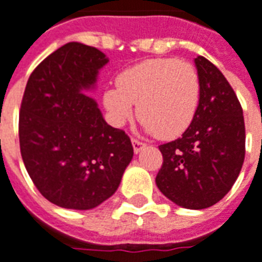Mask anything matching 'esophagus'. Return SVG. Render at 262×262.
Here are the masks:
<instances>
[{
  "instance_id": "1",
  "label": "esophagus",
  "mask_w": 262,
  "mask_h": 262,
  "mask_svg": "<svg viewBox=\"0 0 262 262\" xmlns=\"http://www.w3.org/2000/svg\"><path fill=\"white\" fill-rule=\"evenodd\" d=\"M131 142H133V147H134V153H139L142 150L143 147L146 146L145 143L138 141V139H131Z\"/></svg>"
}]
</instances>
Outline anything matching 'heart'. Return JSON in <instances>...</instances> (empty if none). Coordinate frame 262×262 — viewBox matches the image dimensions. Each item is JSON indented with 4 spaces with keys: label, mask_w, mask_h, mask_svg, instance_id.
<instances>
[{
    "label": "heart",
    "mask_w": 262,
    "mask_h": 262,
    "mask_svg": "<svg viewBox=\"0 0 262 262\" xmlns=\"http://www.w3.org/2000/svg\"><path fill=\"white\" fill-rule=\"evenodd\" d=\"M200 102V78L188 62L176 58L147 59L117 76L106 88L103 106L110 121L121 127L133 119L135 106L147 133L161 139L180 137L193 121Z\"/></svg>",
    "instance_id": "obj_1"
}]
</instances>
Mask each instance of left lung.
Listing matches in <instances>:
<instances>
[{"mask_svg":"<svg viewBox=\"0 0 262 262\" xmlns=\"http://www.w3.org/2000/svg\"><path fill=\"white\" fill-rule=\"evenodd\" d=\"M200 102L182 137L160 145L163 166L156 177L172 203L202 210L231 190L245 161L243 110L227 78L210 60L194 58Z\"/></svg>","mask_w":262,"mask_h":262,"instance_id":"obj_1","label":"left lung"}]
</instances>
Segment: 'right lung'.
I'll return each instance as SVG.
<instances>
[{
  "label": "right lung",
  "mask_w": 262,
  "mask_h": 262,
  "mask_svg": "<svg viewBox=\"0 0 262 262\" xmlns=\"http://www.w3.org/2000/svg\"><path fill=\"white\" fill-rule=\"evenodd\" d=\"M109 58L81 42L56 49L31 73L19 115V142L35 188L51 203L91 210L115 193L134 149L106 123L95 99Z\"/></svg>",
  "instance_id": "obj_1"
}]
</instances>
